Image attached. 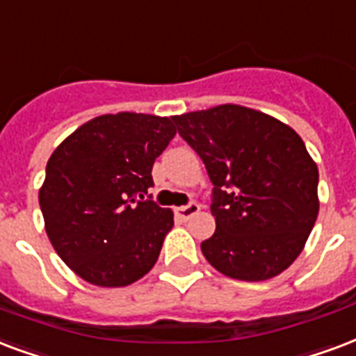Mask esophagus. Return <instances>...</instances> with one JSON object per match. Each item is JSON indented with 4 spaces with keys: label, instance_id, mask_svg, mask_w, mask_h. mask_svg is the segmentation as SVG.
I'll list each match as a JSON object with an SVG mask.
<instances>
[{
    "label": "esophagus",
    "instance_id": "1",
    "mask_svg": "<svg viewBox=\"0 0 356 356\" xmlns=\"http://www.w3.org/2000/svg\"><path fill=\"white\" fill-rule=\"evenodd\" d=\"M199 210H200V207L197 204V202H189V204H186V207L176 208L175 213L181 219V221H186V219H189L191 216H195V213L199 212Z\"/></svg>",
    "mask_w": 356,
    "mask_h": 356
}]
</instances>
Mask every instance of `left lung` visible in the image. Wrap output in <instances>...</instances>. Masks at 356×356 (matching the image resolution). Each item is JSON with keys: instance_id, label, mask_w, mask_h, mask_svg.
Segmentation results:
<instances>
[{"instance_id": "obj_1", "label": "left lung", "mask_w": 356, "mask_h": 356, "mask_svg": "<svg viewBox=\"0 0 356 356\" xmlns=\"http://www.w3.org/2000/svg\"><path fill=\"white\" fill-rule=\"evenodd\" d=\"M212 189L216 232L200 244L221 274L263 282L289 268L319 213V170L289 125L240 105L172 116Z\"/></svg>"}]
</instances>
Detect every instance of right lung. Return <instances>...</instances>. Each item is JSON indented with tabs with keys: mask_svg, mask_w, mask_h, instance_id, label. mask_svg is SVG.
Returning <instances> with one entry per match:
<instances>
[{
	"mask_svg": "<svg viewBox=\"0 0 356 356\" xmlns=\"http://www.w3.org/2000/svg\"><path fill=\"white\" fill-rule=\"evenodd\" d=\"M175 135L172 118L118 112L80 125L54 149L39 204L56 253L76 276L125 287L156 264L175 219L144 195Z\"/></svg>",
	"mask_w": 356,
	"mask_h": 356,
	"instance_id": "right-lung-1",
	"label": "right lung"
}]
</instances>
